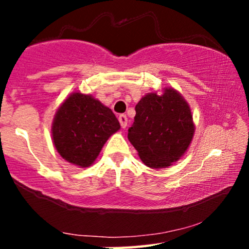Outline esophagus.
<instances>
[{"instance_id":"esophagus-1","label":"esophagus","mask_w":249,"mask_h":249,"mask_svg":"<svg viewBox=\"0 0 249 249\" xmlns=\"http://www.w3.org/2000/svg\"><path fill=\"white\" fill-rule=\"evenodd\" d=\"M118 119H119V123H121V126L123 127V128H125L127 126V117L125 116V115H121L118 117Z\"/></svg>"}]
</instances>
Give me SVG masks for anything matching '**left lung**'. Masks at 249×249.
I'll use <instances>...</instances> for the list:
<instances>
[{
    "instance_id": "obj_1",
    "label": "left lung",
    "mask_w": 249,
    "mask_h": 249,
    "mask_svg": "<svg viewBox=\"0 0 249 249\" xmlns=\"http://www.w3.org/2000/svg\"><path fill=\"white\" fill-rule=\"evenodd\" d=\"M193 134L190 105L178 91L166 88L162 95L151 92L138 102L127 138L146 166L161 168L184 156Z\"/></svg>"
}]
</instances>
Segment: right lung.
Here are the masks:
<instances>
[{"mask_svg":"<svg viewBox=\"0 0 249 249\" xmlns=\"http://www.w3.org/2000/svg\"><path fill=\"white\" fill-rule=\"evenodd\" d=\"M119 128L121 125L111 108L92 96L73 92L57 110L51 133L63 159L76 166L89 167Z\"/></svg>","mask_w":249,"mask_h":249,"instance_id":"right-lung-1","label":"right lung"}]
</instances>
